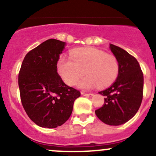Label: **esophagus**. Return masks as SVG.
I'll return each instance as SVG.
<instances>
[{
	"mask_svg": "<svg viewBox=\"0 0 156 156\" xmlns=\"http://www.w3.org/2000/svg\"><path fill=\"white\" fill-rule=\"evenodd\" d=\"M81 95L86 96V97H92V96L94 95V94H91V93H90V94H87V93L84 92V91H81Z\"/></svg>",
	"mask_w": 156,
	"mask_h": 156,
	"instance_id": "34e87169",
	"label": "esophagus"
}]
</instances>
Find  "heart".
<instances>
[{
  "instance_id": "obj_1",
  "label": "heart",
  "mask_w": 156,
  "mask_h": 156,
  "mask_svg": "<svg viewBox=\"0 0 156 156\" xmlns=\"http://www.w3.org/2000/svg\"><path fill=\"white\" fill-rule=\"evenodd\" d=\"M57 70L64 82L74 86L84 75L78 84L81 89L88 90L98 85L106 87L112 85L119 74L117 58L103 50L94 48H78L72 50L70 58L62 56L57 62Z\"/></svg>"
}]
</instances>
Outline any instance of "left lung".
Segmentation results:
<instances>
[{
    "instance_id": "8db88e82",
    "label": "left lung",
    "mask_w": 156,
    "mask_h": 156,
    "mask_svg": "<svg viewBox=\"0 0 156 156\" xmlns=\"http://www.w3.org/2000/svg\"><path fill=\"white\" fill-rule=\"evenodd\" d=\"M109 48L119 61V74L109 87L99 92L106 97L95 113L103 123L117 126L137 112L143 100L144 74L136 58L126 50L113 44Z\"/></svg>"
}]
</instances>
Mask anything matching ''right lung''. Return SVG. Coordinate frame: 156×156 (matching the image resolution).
Listing matches in <instances>:
<instances>
[{"instance_id":"obj_1","label":"right lung","mask_w":156,"mask_h":156,"mask_svg":"<svg viewBox=\"0 0 156 156\" xmlns=\"http://www.w3.org/2000/svg\"><path fill=\"white\" fill-rule=\"evenodd\" d=\"M66 43L49 39L26 55L19 73L22 104L33 122L55 128L69 119L79 90L66 85L57 73Z\"/></svg>"}]
</instances>
